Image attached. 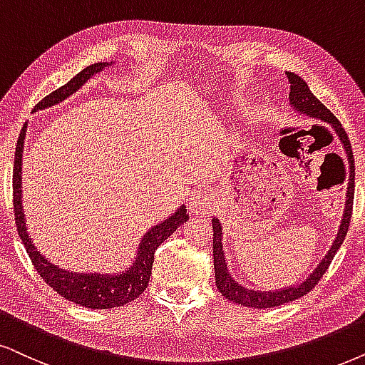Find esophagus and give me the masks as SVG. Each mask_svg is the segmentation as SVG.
<instances>
[{"mask_svg":"<svg viewBox=\"0 0 365 365\" xmlns=\"http://www.w3.org/2000/svg\"><path fill=\"white\" fill-rule=\"evenodd\" d=\"M188 210L192 212L193 215H202L207 214L214 205V198L207 190H193L190 195H188Z\"/></svg>","mask_w":365,"mask_h":365,"instance_id":"1","label":"esophagus"}]
</instances>
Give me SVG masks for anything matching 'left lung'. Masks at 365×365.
Listing matches in <instances>:
<instances>
[{
  "label": "left lung",
  "instance_id": "obj_1",
  "mask_svg": "<svg viewBox=\"0 0 365 365\" xmlns=\"http://www.w3.org/2000/svg\"><path fill=\"white\" fill-rule=\"evenodd\" d=\"M289 81V87H292V92H289V106L297 114H302V116L317 119V121L329 124V126L334 129L336 138H339L340 145H342L345 158H347L349 163V182H347V190H345V202H344V212L342 219H340L339 229H336V234L331 241L330 247L327 249V252L320 257V261L317 262L315 267L308 273L305 278H302L297 283L286 284L283 288L278 289H267V292H261V289H252L247 288L239 283V281L234 279V276L230 274L227 259H225L224 252V232H222V224L220 220L214 217L212 219V229H214V244H212V251H214V271H215V284L217 289L222 293L224 298L230 299V302L237 303L241 307L247 308H274L279 305H284V303L294 302L303 294H307L310 289L315 286L318 281H320L322 276L327 271V267L334 259L335 252L339 251L340 246H342L345 234H347L350 215H352V204H354V155H352V146H350L347 133L344 131L342 124L339 123L334 114L330 113L329 109L325 108L324 104L318 101L310 87L302 77L297 76L293 72H286Z\"/></svg>",
  "mask_w": 365,
  "mask_h": 365
}]
</instances>
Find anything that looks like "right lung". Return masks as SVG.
Segmentation results:
<instances>
[{
  "instance_id": "obj_1",
  "label": "right lung",
  "mask_w": 365,
  "mask_h": 365,
  "mask_svg": "<svg viewBox=\"0 0 365 365\" xmlns=\"http://www.w3.org/2000/svg\"><path fill=\"white\" fill-rule=\"evenodd\" d=\"M116 60L110 62H98L87 66L84 71H81L77 76H73L66 86L58 87L47 98H43L35 106L34 113L52 108L55 104H60L62 101L76 94L87 81L92 79L96 73L103 72L104 68L113 67ZM25 124L20 133L15 151V168H13V205H15V220L18 234H20L21 242L25 244L26 252H29L31 262L38 274L47 281L50 288H53L60 297H63L68 302L76 305L92 308V310H108V308L123 307L126 303L136 299L145 292L148 286L151 267L155 261V251L165 239H168L183 222H187V207L180 205L173 214H170L167 219L151 227L143 234L138 244L135 257L129 262L128 267L118 273H77V271L63 269L48 257H45L35 246L34 239L29 234V224H26L25 209H23V151H25V138H26Z\"/></svg>"
}]
</instances>
